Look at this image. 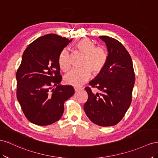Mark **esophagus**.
I'll return each instance as SVG.
<instances>
[{"mask_svg": "<svg viewBox=\"0 0 158 158\" xmlns=\"http://www.w3.org/2000/svg\"><path fill=\"white\" fill-rule=\"evenodd\" d=\"M81 89H82L80 88V87H75V88H74V90H75V92L78 91H80V90H81Z\"/></svg>", "mask_w": 158, "mask_h": 158, "instance_id": "1", "label": "esophagus"}]
</instances>
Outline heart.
Wrapping results in <instances>:
<instances>
[{"mask_svg":"<svg viewBox=\"0 0 158 158\" xmlns=\"http://www.w3.org/2000/svg\"><path fill=\"white\" fill-rule=\"evenodd\" d=\"M76 48L85 56L83 65L85 67L81 69H73L64 77L66 84L81 86L89 79L92 71L97 75L101 73L107 61V53L102 47H95L91 40L83 38L76 44ZM59 65L62 71H67L70 68L69 53L67 49H63L59 57Z\"/></svg>","mask_w":158,"mask_h":158,"instance_id":"1","label":"heart"}]
</instances>
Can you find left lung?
Wrapping results in <instances>:
<instances>
[{"mask_svg": "<svg viewBox=\"0 0 158 158\" xmlns=\"http://www.w3.org/2000/svg\"><path fill=\"white\" fill-rule=\"evenodd\" d=\"M99 38L106 46L107 61L89 85L97 87L101 93L94 94L89 87L85 88L88 100L84 110L93 123L111 127L123 119L131 104L135 75L132 58L123 45L106 35Z\"/></svg>", "mask_w": 158, "mask_h": 158, "instance_id": "1", "label": "left lung"}]
</instances>
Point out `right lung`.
<instances>
[{
  "instance_id": "1",
  "label": "right lung",
  "mask_w": 158,
  "mask_h": 158,
  "mask_svg": "<svg viewBox=\"0 0 158 158\" xmlns=\"http://www.w3.org/2000/svg\"><path fill=\"white\" fill-rule=\"evenodd\" d=\"M71 41L55 34H46L31 42L22 55L16 75V96L31 123L47 126L59 120L65 101L73 95V87L60 85L59 65L61 52Z\"/></svg>"
}]
</instances>
